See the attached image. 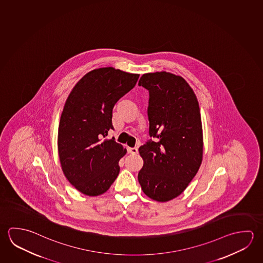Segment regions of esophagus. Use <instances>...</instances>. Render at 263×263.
Segmentation results:
<instances>
[{
    "label": "esophagus",
    "mask_w": 263,
    "mask_h": 263,
    "mask_svg": "<svg viewBox=\"0 0 263 263\" xmlns=\"http://www.w3.org/2000/svg\"><path fill=\"white\" fill-rule=\"evenodd\" d=\"M128 152L135 155V154L138 153V148H137V147H129V148H128Z\"/></svg>",
    "instance_id": "esophagus-1"
}]
</instances>
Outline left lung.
Returning a JSON list of instances; mask_svg holds the SVG:
<instances>
[{
	"label": "left lung",
	"mask_w": 263,
	"mask_h": 263,
	"mask_svg": "<svg viewBox=\"0 0 263 263\" xmlns=\"http://www.w3.org/2000/svg\"><path fill=\"white\" fill-rule=\"evenodd\" d=\"M138 85L149 92V136L157 138L138 148V182L148 198L166 202L184 192L202 162L198 99L182 77L165 71L143 74Z\"/></svg>",
	"instance_id": "obj_1"
}]
</instances>
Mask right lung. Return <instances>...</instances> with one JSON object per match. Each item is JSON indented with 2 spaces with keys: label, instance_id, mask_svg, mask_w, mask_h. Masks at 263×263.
Here are the masks:
<instances>
[{
  "label": "right lung",
  "instance_id": "1",
  "mask_svg": "<svg viewBox=\"0 0 263 263\" xmlns=\"http://www.w3.org/2000/svg\"><path fill=\"white\" fill-rule=\"evenodd\" d=\"M138 78L114 67L94 69L76 84L65 102L58 128V154L66 179L84 195L105 193L119 175L118 162L126 149L115 138H103L114 129L115 104L136 86Z\"/></svg>",
  "mask_w": 263,
  "mask_h": 263
}]
</instances>
